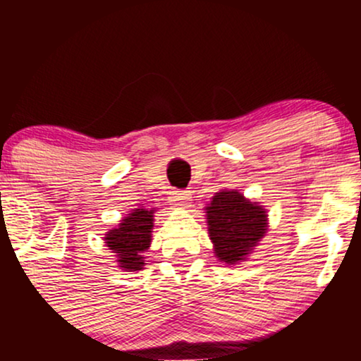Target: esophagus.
Listing matches in <instances>:
<instances>
[{"instance_id":"34e87169","label":"esophagus","mask_w":361,"mask_h":361,"mask_svg":"<svg viewBox=\"0 0 361 361\" xmlns=\"http://www.w3.org/2000/svg\"><path fill=\"white\" fill-rule=\"evenodd\" d=\"M188 192L186 190H176V192L171 193V197H169V202H171L173 207H180V209H183V207L188 205Z\"/></svg>"}]
</instances>
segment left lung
<instances>
[{"label": "left lung", "mask_w": 361, "mask_h": 361, "mask_svg": "<svg viewBox=\"0 0 361 361\" xmlns=\"http://www.w3.org/2000/svg\"><path fill=\"white\" fill-rule=\"evenodd\" d=\"M205 210L214 252L226 264L246 259L267 233V210L258 202L246 200L238 190L217 192Z\"/></svg>", "instance_id": "1"}]
</instances>
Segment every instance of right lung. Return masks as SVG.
Wrapping results in <instances>:
<instances>
[{
    "label": "right lung",
    "instance_id": "1",
    "mask_svg": "<svg viewBox=\"0 0 361 361\" xmlns=\"http://www.w3.org/2000/svg\"><path fill=\"white\" fill-rule=\"evenodd\" d=\"M154 210L135 209L120 221L118 227L105 234V243L117 255L118 267L126 271L142 270V252L151 246V233L154 227Z\"/></svg>",
    "mask_w": 361,
    "mask_h": 361
}]
</instances>
